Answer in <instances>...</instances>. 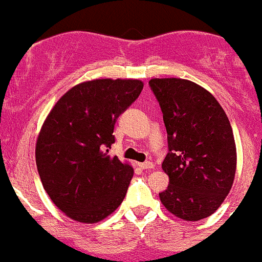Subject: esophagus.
<instances>
[{"label":"esophagus","instance_id":"34e87169","mask_svg":"<svg viewBox=\"0 0 262 262\" xmlns=\"http://www.w3.org/2000/svg\"><path fill=\"white\" fill-rule=\"evenodd\" d=\"M139 167L141 168V169H152V168H154V163L152 162L139 163Z\"/></svg>","mask_w":262,"mask_h":262}]
</instances>
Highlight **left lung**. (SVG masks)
<instances>
[{
  "mask_svg": "<svg viewBox=\"0 0 262 262\" xmlns=\"http://www.w3.org/2000/svg\"><path fill=\"white\" fill-rule=\"evenodd\" d=\"M168 134L162 168L169 177L159 193L169 213L187 222L215 213L229 193L237 167L234 136L211 93L185 79H151Z\"/></svg>",
  "mask_w": 262,
  "mask_h": 262,
  "instance_id": "8db88e82",
  "label": "left lung"
}]
</instances>
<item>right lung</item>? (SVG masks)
<instances>
[{
    "instance_id": "obj_1",
    "label": "right lung",
    "mask_w": 262,
    "mask_h": 262,
    "mask_svg": "<svg viewBox=\"0 0 262 262\" xmlns=\"http://www.w3.org/2000/svg\"><path fill=\"white\" fill-rule=\"evenodd\" d=\"M144 82L97 79L75 85L47 116L35 145L42 185L54 205L80 223H98L125 199L134 168L108 155L115 123Z\"/></svg>"
}]
</instances>
